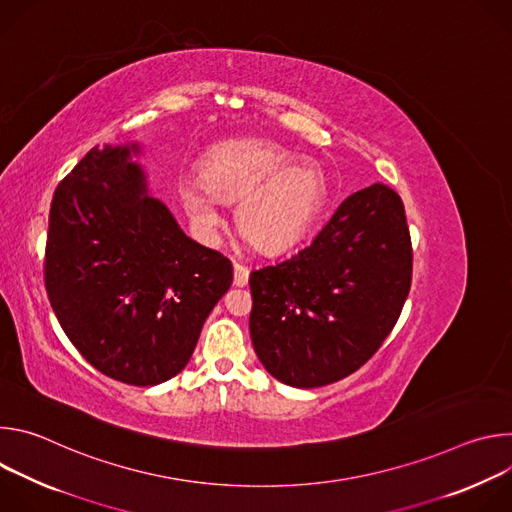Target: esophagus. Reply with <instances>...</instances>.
<instances>
[{
	"instance_id": "34e87169",
	"label": "esophagus",
	"mask_w": 512,
	"mask_h": 512,
	"mask_svg": "<svg viewBox=\"0 0 512 512\" xmlns=\"http://www.w3.org/2000/svg\"><path fill=\"white\" fill-rule=\"evenodd\" d=\"M233 271H235L233 283H235L237 287H245V285L249 283V269H247L245 265H241V263H235V265H233Z\"/></svg>"
}]
</instances>
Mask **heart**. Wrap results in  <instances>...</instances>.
<instances>
[{
  "label": "heart",
  "mask_w": 512,
  "mask_h": 512,
  "mask_svg": "<svg viewBox=\"0 0 512 512\" xmlns=\"http://www.w3.org/2000/svg\"><path fill=\"white\" fill-rule=\"evenodd\" d=\"M330 196L324 168L267 139H231L200 162V180L178 186V198L204 233L223 223L218 202L235 204L239 235L257 251L277 255L306 239Z\"/></svg>",
  "instance_id": "1"
}]
</instances>
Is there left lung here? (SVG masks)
<instances>
[{"label": "left lung", "mask_w": 512, "mask_h": 512, "mask_svg": "<svg viewBox=\"0 0 512 512\" xmlns=\"http://www.w3.org/2000/svg\"><path fill=\"white\" fill-rule=\"evenodd\" d=\"M411 263L399 194L385 184L350 194L308 247L249 277V330L265 371L298 389L358 371L401 314Z\"/></svg>", "instance_id": "left-lung-1"}]
</instances>
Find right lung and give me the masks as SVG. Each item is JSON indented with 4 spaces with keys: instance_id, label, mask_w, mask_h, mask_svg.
Listing matches in <instances>:
<instances>
[{
    "instance_id": "obj_1",
    "label": "right lung",
    "mask_w": 512,
    "mask_h": 512,
    "mask_svg": "<svg viewBox=\"0 0 512 512\" xmlns=\"http://www.w3.org/2000/svg\"><path fill=\"white\" fill-rule=\"evenodd\" d=\"M139 154L137 141L93 148L58 184L44 283L64 334L97 371L154 387L188 364L233 265L150 196Z\"/></svg>"
}]
</instances>
